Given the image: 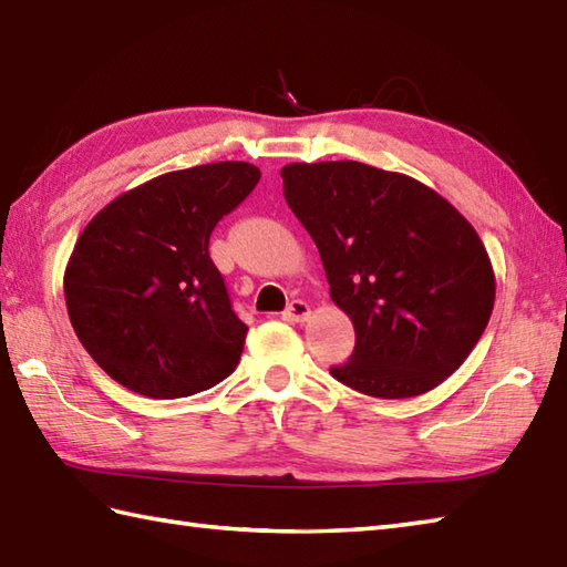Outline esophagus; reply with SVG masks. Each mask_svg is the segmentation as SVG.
<instances>
[{
    "label": "esophagus",
    "mask_w": 567,
    "mask_h": 567,
    "mask_svg": "<svg viewBox=\"0 0 567 567\" xmlns=\"http://www.w3.org/2000/svg\"><path fill=\"white\" fill-rule=\"evenodd\" d=\"M307 317H309V305L305 302V299H292V302L287 305V309L282 311V319L290 323H302V321H307Z\"/></svg>",
    "instance_id": "34e87169"
}]
</instances>
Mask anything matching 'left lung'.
Segmentation results:
<instances>
[{"label": "left lung", "instance_id": "8db88e82", "mask_svg": "<svg viewBox=\"0 0 567 567\" xmlns=\"http://www.w3.org/2000/svg\"><path fill=\"white\" fill-rule=\"evenodd\" d=\"M280 175L355 329L331 375L380 400L451 378L495 307V272L465 216L414 177L355 161L290 163Z\"/></svg>", "mask_w": 567, "mask_h": 567}]
</instances>
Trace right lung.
<instances>
[{
	"label": "right lung",
	"mask_w": 567,
	"mask_h": 567,
	"mask_svg": "<svg viewBox=\"0 0 567 567\" xmlns=\"http://www.w3.org/2000/svg\"><path fill=\"white\" fill-rule=\"evenodd\" d=\"M250 163L187 167L124 192L84 226L65 268L70 323L106 375L177 400L231 375L248 327L209 236L258 185Z\"/></svg>",
	"instance_id": "right-lung-1"
}]
</instances>
